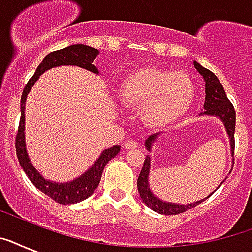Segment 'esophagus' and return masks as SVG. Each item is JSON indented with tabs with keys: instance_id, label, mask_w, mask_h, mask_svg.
I'll use <instances>...</instances> for the list:
<instances>
[{
	"instance_id": "esophagus-1",
	"label": "esophagus",
	"mask_w": 252,
	"mask_h": 252,
	"mask_svg": "<svg viewBox=\"0 0 252 252\" xmlns=\"http://www.w3.org/2000/svg\"><path fill=\"white\" fill-rule=\"evenodd\" d=\"M123 146H124V149H133V148H137L138 142L133 141V140H126V141L123 144Z\"/></svg>"
}]
</instances>
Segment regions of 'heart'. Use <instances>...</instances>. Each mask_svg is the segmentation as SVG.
I'll list each match as a JSON object with an SVG mask.
<instances>
[{
  "instance_id": "1",
  "label": "heart",
  "mask_w": 252,
  "mask_h": 252,
  "mask_svg": "<svg viewBox=\"0 0 252 252\" xmlns=\"http://www.w3.org/2000/svg\"><path fill=\"white\" fill-rule=\"evenodd\" d=\"M195 84L187 73L146 66L124 78L118 96L123 106L140 108L149 128H165L183 118L195 100Z\"/></svg>"
}]
</instances>
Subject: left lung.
I'll return each instance as SVG.
<instances>
[{
    "label": "left lung",
    "instance_id": "8db88e82",
    "mask_svg": "<svg viewBox=\"0 0 252 252\" xmlns=\"http://www.w3.org/2000/svg\"><path fill=\"white\" fill-rule=\"evenodd\" d=\"M195 68L199 70V73L204 77L205 80V103H204V114L207 115H216L219 116L226 126L227 134L230 137V145L233 149V154H234V148H235V140H234V132H235V110L231 102L227 99L226 93L223 90V86L219 81V78L215 76V73H212L211 70L203 68L199 63L195 61ZM157 134L150 136L146 140V148L150 149L152 142L156 140ZM150 170V158L146 157L144 161V166L141 168V172L138 175L137 179V188L140 197L142 201L152 208L153 211L162 213V215H179L183 212L188 211L195 208L196 205H199L204 201H197V203L188 204V205H179V204H170V203H163L161 200H158L156 196L150 192L149 184H148V175H149Z\"/></svg>",
    "mask_w": 252,
    "mask_h": 252
}]
</instances>
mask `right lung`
Segmentation results:
<instances>
[{"label": "right lung", "mask_w": 252, "mask_h": 252, "mask_svg": "<svg viewBox=\"0 0 252 252\" xmlns=\"http://www.w3.org/2000/svg\"><path fill=\"white\" fill-rule=\"evenodd\" d=\"M96 55H98V49L91 48L89 45L84 44L69 45L64 49H59V51L48 53L43 59L40 65L37 66L35 74L30 78V81L23 89L21 96V119H19V126H18L17 136H15V152H17L18 161H19L21 167L23 168V171L26 172V175L29 176V179L33 183V186L39 191L43 192L44 195H47L61 205L80 203L82 200L90 197L98 187L99 182H100L103 168L106 167L108 161H111L120 152V146L115 145L114 148L104 150L90 170H87L84 175L77 178L76 180H73L70 183H52L49 180H45L31 165L27 152H26L25 133H23V130H25L26 96H27V93L30 91L31 86L40 77L41 73H44L45 70L51 68H55V66L77 65V66L87 69L93 73H98L96 66L93 65V61L96 57Z\"/></svg>", "instance_id": "obj_1"}]
</instances>
